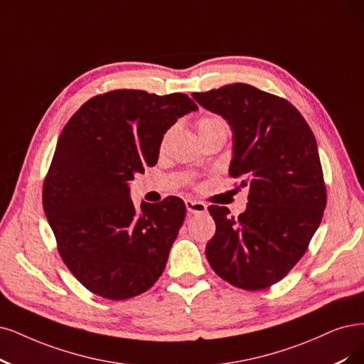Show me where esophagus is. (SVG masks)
Wrapping results in <instances>:
<instances>
[{
	"label": "esophagus",
	"mask_w": 364,
	"mask_h": 364,
	"mask_svg": "<svg viewBox=\"0 0 364 364\" xmlns=\"http://www.w3.org/2000/svg\"><path fill=\"white\" fill-rule=\"evenodd\" d=\"M186 208L192 214H199V213H205L207 205L200 200H193V199H186Z\"/></svg>",
	"instance_id": "34e87169"
}]
</instances>
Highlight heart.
<instances>
[{
	"mask_svg": "<svg viewBox=\"0 0 364 364\" xmlns=\"http://www.w3.org/2000/svg\"><path fill=\"white\" fill-rule=\"evenodd\" d=\"M220 127H226L223 119L219 118V117H214V115H208V117H203L199 121H198V130H199V134L203 133H207L210 130H214V129H220Z\"/></svg>",
	"mask_w": 364,
	"mask_h": 364,
	"instance_id": "obj_1",
	"label": "heart"
}]
</instances>
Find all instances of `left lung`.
Returning <instances> with one entry per match:
<instances>
[{
	"mask_svg": "<svg viewBox=\"0 0 364 364\" xmlns=\"http://www.w3.org/2000/svg\"><path fill=\"white\" fill-rule=\"evenodd\" d=\"M192 97L232 130L231 177L249 186L245 213L211 205L216 234L205 255L231 285L258 291L284 279L316 232L327 204L318 145L303 115L285 99L247 84Z\"/></svg>",
	"mask_w": 364,
	"mask_h": 364,
	"instance_id": "8db88e82",
	"label": "left lung"
}]
</instances>
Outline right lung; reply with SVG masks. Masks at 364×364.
Here are the masks:
<instances>
[{
	"label": "right lung",
	"mask_w": 364,
	"mask_h": 364,
	"mask_svg": "<svg viewBox=\"0 0 364 364\" xmlns=\"http://www.w3.org/2000/svg\"><path fill=\"white\" fill-rule=\"evenodd\" d=\"M193 111L181 92L115 90L85 102L63 129L43 208L64 264L96 295L136 297L164 273L186 205L169 196L136 210L129 181L157 164L166 130Z\"/></svg>",
	"instance_id": "add662e5"
}]
</instances>
